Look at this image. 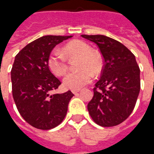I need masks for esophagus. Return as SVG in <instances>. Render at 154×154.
Here are the masks:
<instances>
[{
  "mask_svg": "<svg viewBox=\"0 0 154 154\" xmlns=\"http://www.w3.org/2000/svg\"><path fill=\"white\" fill-rule=\"evenodd\" d=\"M78 92H79V90H73L72 91V93L74 95H76V94H78Z\"/></svg>",
  "mask_w": 154,
  "mask_h": 154,
  "instance_id": "34e87169",
  "label": "esophagus"
}]
</instances>
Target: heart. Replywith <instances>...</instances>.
<instances>
[{
	"mask_svg": "<svg viewBox=\"0 0 154 154\" xmlns=\"http://www.w3.org/2000/svg\"><path fill=\"white\" fill-rule=\"evenodd\" d=\"M90 45L80 40H75L69 42L63 49V53L68 58L73 56H81L79 68L83 69L78 72H71L63 79V86L67 89L79 90L90 83L93 79V71L99 74L102 68L100 58L92 52ZM48 66L52 73L57 76L63 75L67 71L66 57L58 50L52 51L48 58Z\"/></svg>",
	"mask_w": 154,
	"mask_h": 154,
	"instance_id": "b5f03b06",
	"label": "heart"
}]
</instances>
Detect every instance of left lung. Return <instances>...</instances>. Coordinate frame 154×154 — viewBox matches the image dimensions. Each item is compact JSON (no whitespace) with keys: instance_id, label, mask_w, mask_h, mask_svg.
<instances>
[{"instance_id":"obj_1","label":"left lung","mask_w":154,"mask_h":154,"mask_svg":"<svg viewBox=\"0 0 154 154\" xmlns=\"http://www.w3.org/2000/svg\"><path fill=\"white\" fill-rule=\"evenodd\" d=\"M81 36L98 46L104 62L101 78L88 104L89 114L99 125H117L130 116L140 92V68L135 56L125 46L109 37Z\"/></svg>"}]
</instances>
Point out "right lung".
<instances>
[{"mask_svg":"<svg viewBox=\"0 0 154 154\" xmlns=\"http://www.w3.org/2000/svg\"><path fill=\"white\" fill-rule=\"evenodd\" d=\"M72 36L47 35L26 45L15 57L11 70L12 91L19 113L34 128L48 130L66 116L74 94L51 95L61 82L50 71L48 58L54 47Z\"/></svg>","mask_w":154,"mask_h":154,"instance_id":"obj_1","label":"right lung"}]
</instances>
